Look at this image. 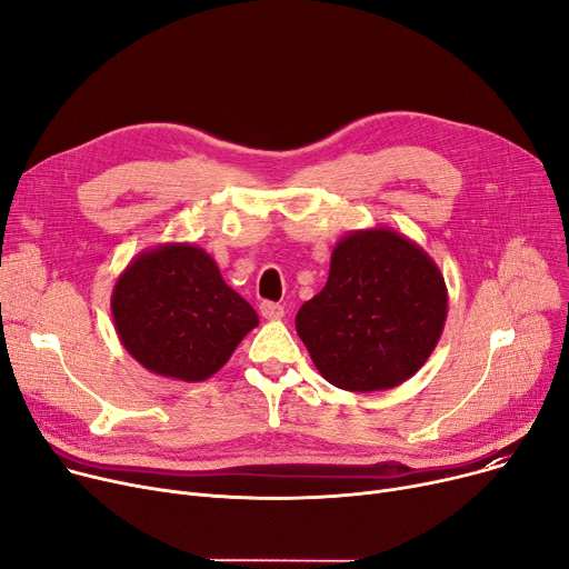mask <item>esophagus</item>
<instances>
[{
    "instance_id": "esophagus-1",
    "label": "esophagus",
    "mask_w": 569,
    "mask_h": 569,
    "mask_svg": "<svg viewBox=\"0 0 569 569\" xmlns=\"http://www.w3.org/2000/svg\"><path fill=\"white\" fill-rule=\"evenodd\" d=\"M260 313L267 320H279V318H283L286 309L281 305H277V302H260Z\"/></svg>"
}]
</instances>
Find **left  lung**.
<instances>
[{
  "mask_svg": "<svg viewBox=\"0 0 569 569\" xmlns=\"http://www.w3.org/2000/svg\"><path fill=\"white\" fill-rule=\"evenodd\" d=\"M445 318L447 286L433 258L392 228H367L339 239L325 288L295 327L327 382L380 392L425 367Z\"/></svg>",
  "mask_w": 569,
  "mask_h": 569,
  "instance_id": "1",
  "label": "left lung"
}]
</instances>
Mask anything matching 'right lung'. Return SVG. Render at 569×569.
<instances>
[{
	"instance_id": "1",
	"label": "right lung",
	"mask_w": 569,
	"mask_h": 569,
	"mask_svg": "<svg viewBox=\"0 0 569 569\" xmlns=\"http://www.w3.org/2000/svg\"><path fill=\"white\" fill-rule=\"evenodd\" d=\"M119 341L157 376L200 382L214 376L258 313L221 277L202 247L168 242L138 253L110 297Z\"/></svg>"
}]
</instances>
